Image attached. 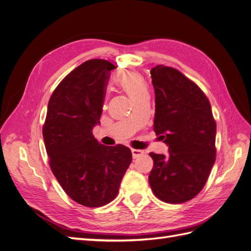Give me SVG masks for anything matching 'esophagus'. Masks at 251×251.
I'll list each match as a JSON object with an SVG mask.
<instances>
[{
	"label": "esophagus",
	"mask_w": 251,
	"mask_h": 251,
	"mask_svg": "<svg viewBox=\"0 0 251 251\" xmlns=\"http://www.w3.org/2000/svg\"><path fill=\"white\" fill-rule=\"evenodd\" d=\"M143 154V151L141 150H136V149H132V155H133V158H138L139 156H141Z\"/></svg>",
	"instance_id": "1"
}]
</instances>
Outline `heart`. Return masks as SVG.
<instances>
[{
	"label": "heart",
	"instance_id": "obj_1",
	"mask_svg": "<svg viewBox=\"0 0 251 251\" xmlns=\"http://www.w3.org/2000/svg\"><path fill=\"white\" fill-rule=\"evenodd\" d=\"M118 86L130 96L133 100L148 94V86L140 74L127 72L120 75L117 80Z\"/></svg>",
	"mask_w": 251,
	"mask_h": 251
}]
</instances>
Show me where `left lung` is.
<instances>
[{"label":"left lung","instance_id":"1","mask_svg":"<svg viewBox=\"0 0 251 251\" xmlns=\"http://www.w3.org/2000/svg\"><path fill=\"white\" fill-rule=\"evenodd\" d=\"M155 90L154 131L169 154L150 153L149 182L158 199L183 203L198 195L216 160L217 126L202 90L171 67L151 70Z\"/></svg>","mask_w":251,"mask_h":251}]
</instances>
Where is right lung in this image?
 I'll use <instances>...</instances> for the list:
<instances>
[{
  "label": "right lung",
  "mask_w": 251,
  "mask_h": 251,
  "mask_svg": "<svg viewBox=\"0 0 251 251\" xmlns=\"http://www.w3.org/2000/svg\"><path fill=\"white\" fill-rule=\"evenodd\" d=\"M115 68L104 59L75 68L52 93L43 127L53 175L73 201L87 207L115 199L132 162L130 149L103 146L92 134L100 124L105 87Z\"/></svg>",
  "instance_id": "obj_1"
}]
</instances>
